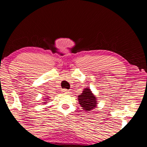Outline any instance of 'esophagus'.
Listing matches in <instances>:
<instances>
[{"instance_id":"obj_1","label":"esophagus","mask_w":147,"mask_h":147,"mask_svg":"<svg viewBox=\"0 0 147 147\" xmlns=\"http://www.w3.org/2000/svg\"><path fill=\"white\" fill-rule=\"evenodd\" d=\"M62 92H64V93H70V91H69V90H67V89H63Z\"/></svg>"}]
</instances>
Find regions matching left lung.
I'll return each instance as SVG.
<instances>
[{
    "label": "left lung",
    "instance_id": "8db88e82",
    "mask_svg": "<svg viewBox=\"0 0 147 147\" xmlns=\"http://www.w3.org/2000/svg\"><path fill=\"white\" fill-rule=\"evenodd\" d=\"M79 104L84 111H91L96 107L97 102L96 97L89 88H85L81 95L78 96Z\"/></svg>",
    "mask_w": 147,
    "mask_h": 147
}]
</instances>
